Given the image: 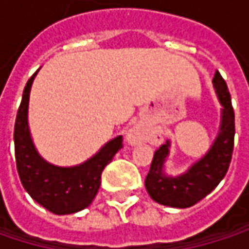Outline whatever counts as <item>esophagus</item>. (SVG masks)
<instances>
[{"label": "esophagus", "instance_id": "obj_1", "mask_svg": "<svg viewBox=\"0 0 249 249\" xmlns=\"http://www.w3.org/2000/svg\"><path fill=\"white\" fill-rule=\"evenodd\" d=\"M126 140H128V142H129V144H138V142L144 141L145 138H144V134H142V131H141L138 126H135V128H132V129L128 132V135H126Z\"/></svg>", "mask_w": 249, "mask_h": 249}]
</instances>
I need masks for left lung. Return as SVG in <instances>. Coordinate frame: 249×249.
Masks as SVG:
<instances>
[{
	"instance_id": "1",
	"label": "left lung",
	"mask_w": 249,
	"mask_h": 249,
	"mask_svg": "<svg viewBox=\"0 0 249 249\" xmlns=\"http://www.w3.org/2000/svg\"><path fill=\"white\" fill-rule=\"evenodd\" d=\"M213 86L224 109L219 135L208 154L184 174L167 177L163 173V164L169 154V141L154 153L150 172L145 177V189L151 199L160 205L180 209L196 205L221 183L229 169L233 153L235 114L226 82L219 72L215 73Z\"/></svg>"
}]
</instances>
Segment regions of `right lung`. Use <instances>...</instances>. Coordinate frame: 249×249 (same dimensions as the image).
I'll list each match as a JSON object with an SVG mask.
<instances>
[{
    "mask_svg": "<svg viewBox=\"0 0 249 249\" xmlns=\"http://www.w3.org/2000/svg\"><path fill=\"white\" fill-rule=\"evenodd\" d=\"M36 73L25 85L16 117L14 150L17 172L27 193L43 208L56 215L75 213L88 208L95 199L101 186V174L118 150L123 148V137L114 138L90 160L75 167H57L44 161L34 148L27 123L30 89Z\"/></svg>",
    "mask_w": 249,
    "mask_h": 249,
    "instance_id": "right-lung-1",
    "label": "right lung"
}]
</instances>
